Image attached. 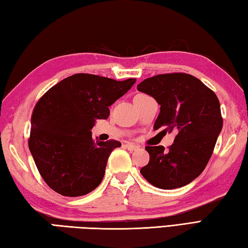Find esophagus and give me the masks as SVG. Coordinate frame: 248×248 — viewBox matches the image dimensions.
<instances>
[{"instance_id": "esophagus-1", "label": "esophagus", "mask_w": 248, "mask_h": 248, "mask_svg": "<svg viewBox=\"0 0 248 248\" xmlns=\"http://www.w3.org/2000/svg\"><path fill=\"white\" fill-rule=\"evenodd\" d=\"M125 147L129 151H136V150H138V149H139V147L136 146V144H134V143H126Z\"/></svg>"}]
</instances>
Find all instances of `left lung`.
I'll return each instance as SVG.
<instances>
[{
	"instance_id": "left-lung-1",
	"label": "left lung",
	"mask_w": 248,
	"mask_h": 248,
	"mask_svg": "<svg viewBox=\"0 0 248 248\" xmlns=\"http://www.w3.org/2000/svg\"><path fill=\"white\" fill-rule=\"evenodd\" d=\"M161 106L153 128L175 130L174 143L147 146L150 161L140 172L156 188L170 190L190 184L206 167L222 128L216 94L191 74H157L137 85Z\"/></svg>"
}]
</instances>
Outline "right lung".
<instances>
[{
  "instance_id": "obj_1",
  "label": "right lung",
  "mask_w": 248,
  "mask_h": 248,
  "mask_svg": "<svg viewBox=\"0 0 248 248\" xmlns=\"http://www.w3.org/2000/svg\"><path fill=\"white\" fill-rule=\"evenodd\" d=\"M135 82L78 73L50 87L36 102L28 144L40 175L55 192L81 197L100 185L110 153L121 142L95 141L91 129L96 120L108 119L109 107Z\"/></svg>"
}]
</instances>
